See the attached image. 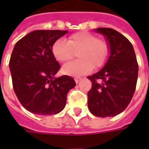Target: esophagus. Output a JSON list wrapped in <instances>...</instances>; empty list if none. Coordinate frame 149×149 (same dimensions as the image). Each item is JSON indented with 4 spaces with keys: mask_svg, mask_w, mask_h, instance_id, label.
Here are the masks:
<instances>
[{
    "mask_svg": "<svg viewBox=\"0 0 149 149\" xmlns=\"http://www.w3.org/2000/svg\"><path fill=\"white\" fill-rule=\"evenodd\" d=\"M82 79V78H80V77H75L74 78V81H75V83L78 84L80 80Z\"/></svg>",
    "mask_w": 149,
    "mask_h": 149,
    "instance_id": "34e87169",
    "label": "esophagus"
}]
</instances>
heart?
<instances>
[{
	"label": "heart",
	"instance_id": "b5f03b06",
	"mask_svg": "<svg viewBox=\"0 0 149 149\" xmlns=\"http://www.w3.org/2000/svg\"><path fill=\"white\" fill-rule=\"evenodd\" d=\"M76 52L79 59L64 65L62 71L65 74L82 75L91 71L93 66L95 69L103 67L109 60L110 46L105 40L86 31L73 34L68 41L59 39L52 45L53 55L61 63L72 60Z\"/></svg>",
	"mask_w": 149,
	"mask_h": 149
}]
</instances>
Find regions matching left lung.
Here are the masks:
<instances>
[{
    "mask_svg": "<svg viewBox=\"0 0 149 149\" xmlns=\"http://www.w3.org/2000/svg\"><path fill=\"white\" fill-rule=\"evenodd\" d=\"M110 46L104 67L88 76L92 87L88 92V108L97 117L115 116L127 108L134 94L139 65L131 42L111 28H98Z\"/></svg>",
    "mask_w": 149,
    "mask_h": 149,
    "instance_id": "1",
    "label": "left lung"
}]
</instances>
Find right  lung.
Returning <instances> with one entry per match:
<instances>
[{
  "instance_id": "right-lung-1",
  "label": "right lung",
  "mask_w": 149,
  "mask_h": 149,
  "mask_svg": "<svg viewBox=\"0 0 149 149\" xmlns=\"http://www.w3.org/2000/svg\"><path fill=\"white\" fill-rule=\"evenodd\" d=\"M67 31L38 30L15 45L9 62L15 93L26 110L52 115L63 110L67 94L76 84L68 75L54 78L60 65L52 53L53 44Z\"/></svg>"
}]
</instances>
